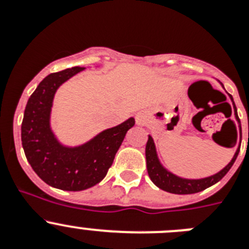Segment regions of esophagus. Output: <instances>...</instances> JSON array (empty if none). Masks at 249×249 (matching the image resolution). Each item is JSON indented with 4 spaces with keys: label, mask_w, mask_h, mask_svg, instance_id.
<instances>
[{
    "label": "esophagus",
    "mask_w": 249,
    "mask_h": 249,
    "mask_svg": "<svg viewBox=\"0 0 249 249\" xmlns=\"http://www.w3.org/2000/svg\"><path fill=\"white\" fill-rule=\"evenodd\" d=\"M147 122V114L144 112H140V113L136 114V123L138 126H143Z\"/></svg>",
    "instance_id": "obj_1"
}]
</instances>
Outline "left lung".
Instances as JSON below:
<instances>
[{
    "instance_id": "obj_1",
    "label": "left lung",
    "mask_w": 249,
    "mask_h": 249,
    "mask_svg": "<svg viewBox=\"0 0 249 249\" xmlns=\"http://www.w3.org/2000/svg\"><path fill=\"white\" fill-rule=\"evenodd\" d=\"M222 87H223V85H222ZM228 96H230L231 101H232L233 103L234 117H236L237 121H239L233 97L230 93H228ZM234 144H236V142H234ZM239 147H241V143H239L238 148H237L236 153H234V156H233V158L231 160L230 163L224 167V168H222L219 172H217L215 175L210 176V177L198 178V179H190V178H182L179 177V176H176L175 173L169 172L168 169L164 168V167L162 166V163L160 162V158H158L157 156V151H156L155 141H153V138L148 135V141H147L146 144L147 172H148L151 181L153 182L158 188H160V190H163L169 193H175V195H192V193L201 192V191L206 190L208 187L213 186V184H215L218 181H221L222 178L227 175V172L231 169V167L234 163L237 156H238Z\"/></svg>"
}]
</instances>
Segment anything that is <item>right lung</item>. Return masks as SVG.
<instances>
[{
	"label": "right lung",
	"instance_id": "add662e5",
	"mask_svg": "<svg viewBox=\"0 0 249 249\" xmlns=\"http://www.w3.org/2000/svg\"><path fill=\"white\" fill-rule=\"evenodd\" d=\"M72 67L48 74L28 98L21 126L22 147L32 169L43 182L63 191H83L100 183L112 166L135 118L107 128L80 146H65L51 128V109L62 83L83 71Z\"/></svg>",
	"mask_w": 249,
	"mask_h": 249
}]
</instances>
